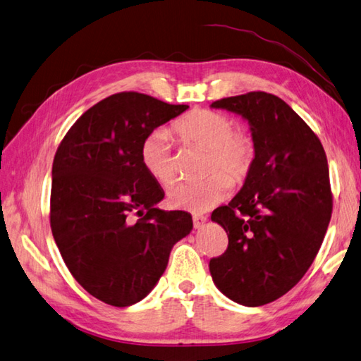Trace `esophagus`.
<instances>
[{
  "label": "esophagus",
  "instance_id": "34e87169",
  "mask_svg": "<svg viewBox=\"0 0 361 361\" xmlns=\"http://www.w3.org/2000/svg\"><path fill=\"white\" fill-rule=\"evenodd\" d=\"M207 221V216L206 215H193V226L196 229H200L204 226V223Z\"/></svg>",
  "mask_w": 361,
  "mask_h": 361
}]
</instances>
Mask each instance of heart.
Returning <instances> with one entry per match:
<instances>
[{
    "instance_id": "1",
    "label": "heart",
    "mask_w": 361,
    "mask_h": 361,
    "mask_svg": "<svg viewBox=\"0 0 361 361\" xmlns=\"http://www.w3.org/2000/svg\"><path fill=\"white\" fill-rule=\"evenodd\" d=\"M173 132L187 142L207 149L206 169L210 173L198 182H179L168 192L173 209L207 212L231 193L234 183L248 178L256 160V140L248 130L235 128L228 114L196 108L173 122ZM140 160L145 171L168 185L176 178L173 138L166 128H157L142 140Z\"/></svg>"
}]
</instances>
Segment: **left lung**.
Instances as JSON below:
<instances>
[{"mask_svg": "<svg viewBox=\"0 0 361 361\" xmlns=\"http://www.w3.org/2000/svg\"><path fill=\"white\" fill-rule=\"evenodd\" d=\"M212 106L248 119L256 160L240 192L210 216L228 234L210 275L231 300L261 307L302 280L324 242L333 210L327 155L307 122L274 94L253 91Z\"/></svg>", "mask_w": 361, "mask_h": 361, "instance_id": "left-lung-1", "label": "left lung"}]
</instances>
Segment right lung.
I'll use <instances>...</instances> for the list:
<instances>
[{
	"instance_id": "right-lung-1",
	"label": "right lung",
	"mask_w": 361,
	"mask_h": 361,
	"mask_svg": "<svg viewBox=\"0 0 361 361\" xmlns=\"http://www.w3.org/2000/svg\"><path fill=\"white\" fill-rule=\"evenodd\" d=\"M187 108L118 92L81 114L59 142L51 233L72 276L100 302L122 308L145 298L173 245L193 228L188 212L155 207L165 193L140 160L142 140Z\"/></svg>"
}]
</instances>
